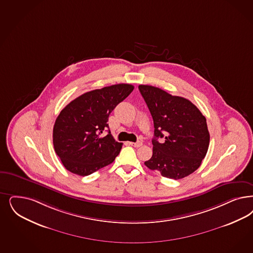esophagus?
Wrapping results in <instances>:
<instances>
[{
    "mask_svg": "<svg viewBox=\"0 0 253 253\" xmlns=\"http://www.w3.org/2000/svg\"><path fill=\"white\" fill-rule=\"evenodd\" d=\"M131 146H132V147H134V148H139V147H141L142 145H143V143L141 142V141H138V142H130L129 143Z\"/></svg>",
    "mask_w": 253,
    "mask_h": 253,
    "instance_id": "esophagus-1",
    "label": "esophagus"
}]
</instances>
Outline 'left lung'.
Here are the masks:
<instances>
[{
  "instance_id": "1",
  "label": "left lung",
  "mask_w": 253,
  "mask_h": 253,
  "mask_svg": "<svg viewBox=\"0 0 253 253\" xmlns=\"http://www.w3.org/2000/svg\"><path fill=\"white\" fill-rule=\"evenodd\" d=\"M138 88L154 123L153 154L145 166L172 179L192 174L209 149L210 136L205 116L183 97L148 85H139ZM164 137L165 141H157Z\"/></svg>"
}]
</instances>
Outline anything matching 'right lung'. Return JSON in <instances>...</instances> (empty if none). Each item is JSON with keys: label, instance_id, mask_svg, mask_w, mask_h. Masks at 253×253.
Returning <instances> with one entry per match:
<instances>
[{"label": "right lung", "instance_id": "obj_1", "mask_svg": "<svg viewBox=\"0 0 253 253\" xmlns=\"http://www.w3.org/2000/svg\"><path fill=\"white\" fill-rule=\"evenodd\" d=\"M133 87L131 84H117L94 89L76 98L61 110L53 128V145L71 173L88 175L113 163L122 143L114 139L108 118ZM105 130L109 133L104 137Z\"/></svg>", "mask_w": 253, "mask_h": 253}]
</instances>
